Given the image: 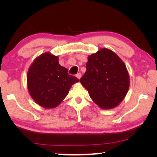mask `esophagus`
Instances as JSON below:
<instances>
[{
	"instance_id": "34e87169",
	"label": "esophagus",
	"mask_w": 157,
	"mask_h": 157,
	"mask_svg": "<svg viewBox=\"0 0 157 157\" xmlns=\"http://www.w3.org/2000/svg\"><path fill=\"white\" fill-rule=\"evenodd\" d=\"M81 76V73H78V74H76V77H77V78H78V79H80Z\"/></svg>"
}]
</instances>
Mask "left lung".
<instances>
[{"mask_svg":"<svg viewBox=\"0 0 157 157\" xmlns=\"http://www.w3.org/2000/svg\"><path fill=\"white\" fill-rule=\"evenodd\" d=\"M86 71L80 82L96 104L104 109L117 106L129 87V76L121 59L109 49H101L89 56Z\"/></svg>","mask_w":157,"mask_h":157,"instance_id":"left-lung-1","label":"left lung"}]
</instances>
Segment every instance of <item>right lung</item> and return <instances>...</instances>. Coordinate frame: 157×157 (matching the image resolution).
Instances as JSON below:
<instances>
[{
	"mask_svg": "<svg viewBox=\"0 0 157 157\" xmlns=\"http://www.w3.org/2000/svg\"><path fill=\"white\" fill-rule=\"evenodd\" d=\"M78 79L68 74L67 68L59 63L58 56L44 53L30 67L28 89L31 97L44 108H54L67 96L73 83Z\"/></svg>",
	"mask_w": 157,
	"mask_h": 157,
	"instance_id": "1",
	"label": "right lung"
}]
</instances>
